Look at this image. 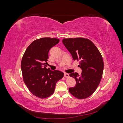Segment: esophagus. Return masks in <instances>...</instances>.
Segmentation results:
<instances>
[{"instance_id": "34e87169", "label": "esophagus", "mask_w": 123, "mask_h": 123, "mask_svg": "<svg viewBox=\"0 0 123 123\" xmlns=\"http://www.w3.org/2000/svg\"><path fill=\"white\" fill-rule=\"evenodd\" d=\"M64 76L65 77H68L69 76V74L68 73H65L64 74Z\"/></svg>"}]
</instances>
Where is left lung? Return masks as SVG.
I'll use <instances>...</instances> for the list:
<instances>
[{
  "label": "left lung",
  "instance_id": "left-lung-1",
  "mask_svg": "<svg viewBox=\"0 0 123 123\" xmlns=\"http://www.w3.org/2000/svg\"><path fill=\"white\" fill-rule=\"evenodd\" d=\"M62 42L71 54L74 61H80L82 70L81 75L76 72L70 74L76 84L69 91L74 97L84 99L91 95L101 80L104 62L98 48L91 40L84 38H65Z\"/></svg>",
  "mask_w": 123,
  "mask_h": 123
}]
</instances>
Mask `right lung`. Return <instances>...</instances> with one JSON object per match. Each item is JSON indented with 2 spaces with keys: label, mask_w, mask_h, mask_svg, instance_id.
<instances>
[{
  "label": "right lung",
  "mask_w": 123,
  "mask_h": 123,
  "mask_svg": "<svg viewBox=\"0 0 123 123\" xmlns=\"http://www.w3.org/2000/svg\"><path fill=\"white\" fill-rule=\"evenodd\" d=\"M59 42L57 38H41L27 48L21 63L24 83L32 93L40 98L52 94L57 81L64 75L59 70L47 69L50 49Z\"/></svg>",
  "instance_id": "obj_1"
}]
</instances>
